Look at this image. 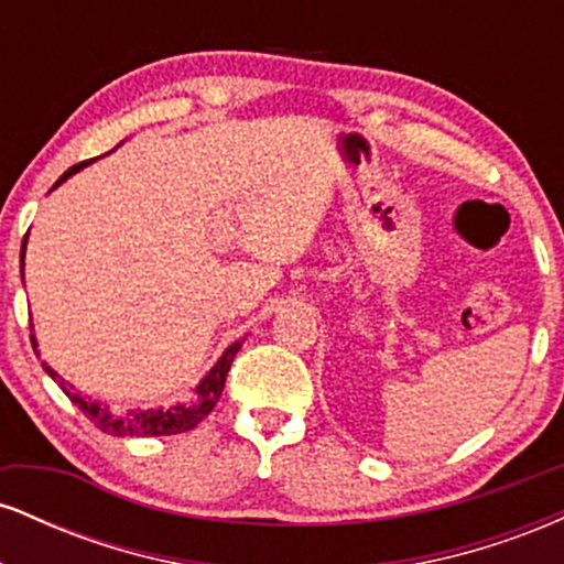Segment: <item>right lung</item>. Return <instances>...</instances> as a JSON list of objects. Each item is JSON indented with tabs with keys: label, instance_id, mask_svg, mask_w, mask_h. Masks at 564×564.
I'll return each mask as SVG.
<instances>
[{
	"label": "right lung",
	"instance_id": "add662e5",
	"mask_svg": "<svg viewBox=\"0 0 564 564\" xmlns=\"http://www.w3.org/2000/svg\"><path fill=\"white\" fill-rule=\"evenodd\" d=\"M87 164H89V161H82V164L70 166V170L63 174L61 180H57L55 187ZM23 249H25V238H23ZM23 249H21V268H23V254H25ZM31 345H34V352L39 355L34 334H31ZM241 345H243V339L232 341V345L225 349V355L217 360V366L212 368V371L206 373V379L196 387V400H193V403H185V405L177 403L172 408H156V411H129V413L111 411V408L97 403V400L82 398V394L76 392L74 387L68 384V381H63L61 373L53 371V368H50L47 364H42V366H44V371H47L50 377H53L57 384H61V390L68 394L70 403L79 405V411L100 432H106V435H113V437H159V435H180V432L193 430V426H196L200 419L209 416L212 408L217 405L219 394H223V390H225V379H228L230 364H232V358H236L238 349H241Z\"/></svg>",
	"mask_w": 564,
	"mask_h": 564
}]
</instances>
